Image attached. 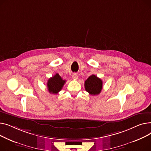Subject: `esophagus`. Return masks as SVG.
I'll return each mask as SVG.
<instances>
[{
  "instance_id": "34e87169",
  "label": "esophagus",
  "mask_w": 151,
  "mask_h": 151,
  "mask_svg": "<svg viewBox=\"0 0 151 151\" xmlns=\"http://www.w3.org/2000/svg\"><path fill=\"white\" fill-rule=\"evenodd\" d=\"M72 77H73V78L74 79H75V80L78 79V75H77V73H73V75H72Z\"/></svg>"
}]
</instances>
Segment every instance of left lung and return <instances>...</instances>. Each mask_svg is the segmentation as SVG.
Returning a JSON list of instances; mask_svg holds the SVG:
<instances>
[{"label": "left lung", "mask_w": 151, "mask_h": 151, "mask_svg": "<svg viewBox=\"0 0 151 151\" xmlns=\"http://www.w3.org/2000/svg\"><path fill=\"white\" fill-rule=\"evenodd\" d=\"M85 90L91 95L99 94L102 89V80L95 75H91L85 82Z\"/></svg>", "instance_id": "1"}]
</instances>
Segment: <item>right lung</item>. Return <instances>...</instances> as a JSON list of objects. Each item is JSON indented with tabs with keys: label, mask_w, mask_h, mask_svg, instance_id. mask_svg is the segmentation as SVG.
Returning a JSON list of instances; mask_svg holds the SVG:
<instances>
[{
	"label": "right lung",
	"mask_w": 151,
	"mask_h": 151,
	"mask_svg": "<svg viewBox=\"0 0 151 151\" xmlns=\"http://www.w3.org/2000/svg\"><path fill=\"white\" fill-rule=\"evenodd\" d=\"M65 82V80L62 78L58 74H56L48 80L47 83L48 91L52 94H58L62 89Z\"/></svg>",
	"instance_id": "add662e5"
}]
</instances>
